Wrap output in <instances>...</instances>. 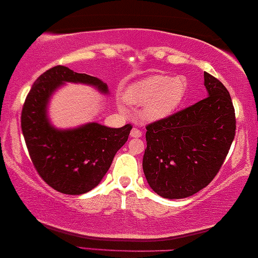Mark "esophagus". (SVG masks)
Wrapping results in <instances>:
<instances>
[{
	"label": "esophagus",
	"instance_id": "1",
	"mask_svg": "<svg viewBox=\"0 0 258 258\" xmlns=\"http://www.w3.org/2000/svg\"><path fill=\"white\" fill-rule=\"evenodd\" d=\"M130 136H132V137H136V139H137V137L142 136V132H141L140 129L134 128V129L132 130V132H130Z\"/></svg>",
	"mask_w": 258,
	"mask_h": 258
}]
</instances>
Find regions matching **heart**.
Segmentation results:
<instances>
[{"label": "heart", "mask_w": 258, "mask_h": 258, "mask_svg": "<svg viewBox=\"0 0 258 258\" xmlns=\"http://www.w3.org/2000/svg\"><path fill=\"white\" fill-rule=\"evenodd\" d=\"M185 93L184 77L154 75L126 88L123 100L133 107H146L144 117L149 121H158L168 117L177 109Z\"/></svg>", "instance_id": "obj_1"}]
</instances>
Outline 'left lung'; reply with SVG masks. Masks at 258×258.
I'll return each mask as SVG.
<instances>
[{"instance_id": "left-lung-1", "label": "left lung", "mask_w": 258, "mask_h": 258, "mask_svg": "<svg viewBox=\"0 0 258 258\" xmlns=\"http://www.w3.org/2000/svg\"><path fill=\"white\" fill-rule=\"evenodd\" d=\"M209 96L148 124L143 171L164 199L191 196L209 184L223 164L236 133L235 109L223 83L204 73Z\"/></svg>"}]
</instances>
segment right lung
Instances as JSON below:
<instances>
[{"instance_id": "obj_1", "label": "right lung", "mask_w": 258, "mask_h": 258, "mask_svg": "<svg viewBox=\"0 0 258 258\" xmlns=\"http://www.w3.org/2000/svg\"><path fill=\"white\" fill-rule=\"evenodd\" d=\"M64 82L86 83L108 93L97 77L56 66L42 74L31 87L21 114V128L29 156L42 179L67 195L94 189L109 170L116 153L126 142L132 124L108 128L88 123L73 130H57L47 118L51 94Z\"/></svg>"}]
</instances>
